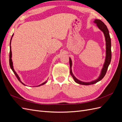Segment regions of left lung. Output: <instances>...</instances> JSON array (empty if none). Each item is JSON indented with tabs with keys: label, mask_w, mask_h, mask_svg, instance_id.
Returning <instances> with one entry per match:
<instances>
[{
	"label": "left lung",
	"mask_w": 122,
	"mask_h": 122,
	"mask_svg": "<svg viewBox=\"0 0 122 122\" xmlns=\"http://www.w3.org/2000/svg\"><path fill=\"white\" fill-rule=\"evenodd\" d=\"M94 23L97 24V26L100 29V30L103 31L104 33V35L105 38V41H106V57H105V62L103 65V67L101 70V72L100 74V75L99 76V78L91 82H85L81 81H80L78 79H77L76 77L73 75L72 71V61L71 59L69 58V63L70 66V74H71V76L73 78L74 80L75 81L80 84L82 85H91V84H93L96 83L98 82L99 81H100L102 78L104 77L106 74L108 66L110 63V61H111V59H112V51H111V39H110V36H109V33L108 29L106 25L103 22L99 19H95Z\"/></svg>",
	"instance_id": "obj_1"
}]
</instances>
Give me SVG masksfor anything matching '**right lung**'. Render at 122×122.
Instances as JSON below:
<instances>
[{
    "label": "right lung",
    "instance_id": "obj_1",
    "mask_svg": "<svg viewBox=\"0 0 122 122\" xmlns=\"http://www.w3.org/2000/svg\"><path fill=\"white\" fill-rule=\"evenodd\" d=\"M13 35H12V38H11V39H10V59H9V62H10V68H11V69L12 70V71H13V72H14V73L15 74V75H16V77L17 78V79H18V80L19 81L22 83V84H23V85H24V86H25V84H24L21 81V80H20V77H19V76L18 75V74H17V73L15 71V70H14V68H13V61H12V51H11V46H10V44H11V40H12V37H13ZM47 82V80H46L45 82H43V83H42L41 84H40V85H39V86H42V85H43V84H45L46 82Z\"/></svg>",
    "mask_w": 122,
    "mask_h": 122
}]
</instances>
